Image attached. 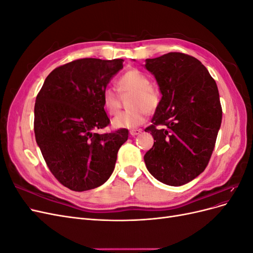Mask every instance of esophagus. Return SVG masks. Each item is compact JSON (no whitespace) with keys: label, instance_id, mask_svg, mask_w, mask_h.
Masks as SVG:
<instances>
[{"label":"esophagus","instance_id":"esophagus-1","mask_svg":"<svg viewBox=\"0 0 253 253\" xmlns=\"http://www.w3.org/2000/svg\"><path fill=\"white\" fill-rule=\"evenodd\" d=\"M141 133V129L140 128H133L129 131V134H131V136H136Z\"/></svg>","mask_w":253,"mask_h":253}]
</instances>
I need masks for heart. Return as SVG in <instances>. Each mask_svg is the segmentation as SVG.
<instances>
[{"label": "heart", "mask_w": 253, "mask_h": 253, "mask_svg": "<svg viewBox=\"0 0 253 253\" xmlns=\"http://www.w3.org/2000/svg\"><path fill=\"white\" fill-rule=\"evenodd\" d=\"M118 87L122 94L132 93L128 99L131 109L118 113L112 120L117 128H135L144 124L148 112H153L159 104L157 91L150 85V80L143 73L133 68L118 79ZM102 105L105 112L114 115L120 108L119 95L112 87L102 91Z\"/></svg>", "instance_id": "b5f03b06"}]
</instances>
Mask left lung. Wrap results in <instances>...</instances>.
I'll list each match as a JSON object with an SVG mask.
<instances>
[{
	"label": "left lung",
	"mask_w": 253,
	"mask_h": 253,
	"mask_svg": "<svg viewBox=\"0 0 253 253\" xmlns=\"http://www.w3.org/2000/svg\"><path fill=\"white\" fill-rule=\"evenodd\" d=\"M145 68L163 94L144 129L155 140L145 166L166 185H185L204 172L215 147L223 116L217 85L200 60L182 52L147 59Z\"/></svg>",
	"instance_id": "left-lung-1"
}]
</instances>
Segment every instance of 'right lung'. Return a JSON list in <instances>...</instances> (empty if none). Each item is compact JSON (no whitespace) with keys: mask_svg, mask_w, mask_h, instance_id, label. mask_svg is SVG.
I'll list each match as a JSON object with an SVG mask.
<instances>
[{"mask_svg":"<svg viewBox=\"0 0 253 253\" xmlns=\"http://www.w3.org/2000/svg\"><path fill=\"white\" fill-rule=\"evenodd\" d=\"M122 59L83 58L55 68L37 95L34 128L48 169L73 191H86L109 179L126 128L98 134L110 125L102 91L124 65Z\"/></svg>","mask_w":253,"mask_h":253,"instance_id":"1","label":"right lung"}]
</instances>
